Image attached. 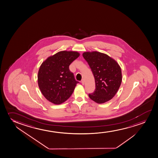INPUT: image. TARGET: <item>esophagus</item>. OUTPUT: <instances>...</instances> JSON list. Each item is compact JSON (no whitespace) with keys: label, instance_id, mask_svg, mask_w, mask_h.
<instances>
[{"label":"esophagus","instance_id":"34e87169","mask_svg":"<svg viewBox=\"0 0 158 158\" xmlns=\"http://www.w3.org/2000/svg\"><path fill=\"white\" fill-rule=\"evenodd\" d=\"M81 84H82V85L84 84V79H82V80H81Z\"/></svg>","mask_w":158,"mask_h":158}]
</instances>
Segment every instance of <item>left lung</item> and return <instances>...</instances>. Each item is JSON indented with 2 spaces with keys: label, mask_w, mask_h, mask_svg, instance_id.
I'll return each mask as SVG.
<instances>
[{
  "label": "left lung",
  "mask_w": 158,
  "mask_h": 158,
  "mask_svg": "<svg viewBox=\"0 0 158 158\" xmlns=\"http://www.w3.org/2000/svg\"><path fill=\"white\" fill-rule=\"evenodd\" d=\"M94 77L95 89L89 93L90 99L98 103L108 101L116 94L122 82V72L118 64L105 53L97 51L82 54Z\"/></svg>",
  "instance_id": "left-lung-1"
}]
</instances>
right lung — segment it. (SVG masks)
I'll return each instance as SVG.
<instances>
[{
  "label": "right lung",
  "instance_id": "add662e5",
  "mask_svg": "<svg viewBox=\"0 0 158 158\" xmlns=\"http://www.w3.org/2000/svg\"><path fill=\"white\" fill-rule=\"evenodd\" d=\"M79 55L76 51H60L41 64L38 84L42 94L50 102L60 105L72 95L79 82L70 71L69 66Z\"/></svg>",
  "mask_w": 158,
  "mask_h": 158
}]
</instances>
